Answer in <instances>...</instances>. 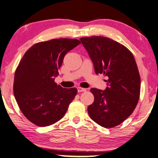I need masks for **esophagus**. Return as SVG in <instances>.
Segmentation results:
<instances>
[{
  "label": "esophagus",
  "instance_id": "esophagus-1",
  "mask_svg": "<svg viewBox=\"0 0 158 158\" xmlns=\"http://www.w3.org/2000/svg\"><path fill=\"white\" fill-rule=\"evenodd\" d=\"M77 89V92H78V93H82V92H85L86 91V89L82 88V87H78Z\"/></svg>",
  "mask_w": 158,
  "mask_h": 158
}]
</instances>
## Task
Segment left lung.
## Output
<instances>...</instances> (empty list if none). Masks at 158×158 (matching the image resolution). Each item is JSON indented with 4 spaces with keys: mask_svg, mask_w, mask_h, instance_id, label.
Segmentation results:
<instances>
[{
    "mask_svg": "<svg viewBox=\"0 0 158 158\" xmlns=\"http://www.w3.org/2000/svg\"><path fill=\"white\" fill-rule=\"evenodd\" d=\"M93 63L96 74L107 80L105 90L91 88L93 103L89 116L104 128L119 125L133 113L140 97V77L132 53L124 46L108 37L80 39Z\"/></svg>",
    "mask_w": 158,
    "mask_h": 158,
    "instance_id": "8db88e82",
    "label": "left lung"
}]
</instances>
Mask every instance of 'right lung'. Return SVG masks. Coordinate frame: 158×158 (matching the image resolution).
Instances as JSON below:
<instances>
[{
	"label": "right lung",
	"instance_id": "add662e5",
	"mask_svg": "<svg viewBox=\"0 0 158 158\" xmlns=\"http://www.w3.org/2000/svg\"><path fill=\"white\" fill-rule=\"evenodd\" d=\"M81 44L77 40L54 39L39 42L24 54L14 77V95L25 117L44 127L64 117L77 94L54 82L65 55Z\"/></svg>",
	"mask_w": 158,
	"mask_h": 158
}]
</instances>
